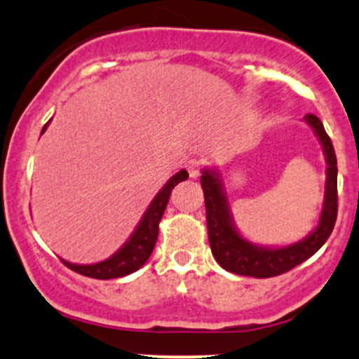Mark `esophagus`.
Returning a JSON list of instances; mask_svg holds the SVG:
<instances>
[{"instance_id":"34e87169","label":"esophagus","mask_w":359,"mask_h":359,"mask_svg":"<svg viewBox=\"0 0 359 359\" xmlns=\"http://www.w3.org/2000/svg\"><path fill=\"white\" fill-rule=\"evenodd\" d=\"M185 168H187L189 175H191L192 179H196V177H199L201 174V162L196 158L187 160V162H185Z\"/></svg>"}]
</instances>
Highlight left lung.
Here are the masks:
<instances>
[{
  "mask_svg": "<svg viewBox=\"0 0 359 359\" xmlns=\"http://www.w3.org/2000/svg\"><path fill=\"white\" fill-rule=\"evenodd\" d=\"M304 121L314 130L325 156L324 204L316 229L304 240L288 246H259L245 240L234 226L231 209L226 197L219 172L204 168L201 185L204 191L205 219L211 251L224 270L246 277L269 278L285 273L311 258L327 241L334 229L337 216V160L331 138L314 114H306Z\"/></svg>",
  "mask_w": 359,
  "mask_h": 359,
  "instance_id": "left-lung-1",
  "label": "left lung"
}]
</instances>
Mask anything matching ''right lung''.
<instances>
[{"label":"right lung","instance_id":"1","mask_svg":"<svg viewBox=\"0 0 359 359\" xmlns=\"http://www.w3.org/2000/svg\"><path fill=\"white\" fill-rule=\"evenodd\" d=\"M48 123L42 128V133L47 130ZM187 177L189 174L185 170L177 172L174 177H170V180L160 189L158 194L154 197V201L148 205L142 221L138 222L137 229L131 233L130 240H128L113 257H109L108 259H102L100 263H93V265H77V263L62 259L64 265H67L69 269L77 271V273L84 275V277L97 280L125 277V275L137 271L140 266L145 265L147 259L150 258L151 251L155 248L156 236H158V222L162 219L163 212H165L172 189H174L179 182L187 179Z\"/></svg>","mask_w":359,"mask_h":359}]
</instances>
